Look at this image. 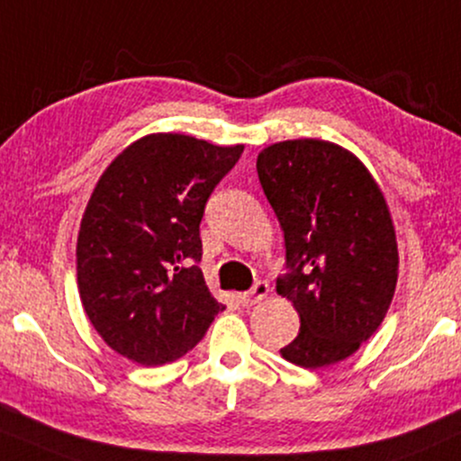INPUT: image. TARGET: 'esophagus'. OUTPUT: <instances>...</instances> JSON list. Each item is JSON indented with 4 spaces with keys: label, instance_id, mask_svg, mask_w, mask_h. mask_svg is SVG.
<instances>
[{
    "label": "esophagus",
    "instance_id": "34e87169",
    "mask_svg": "<svg viewBox=\"0 0 461 461\" xmlns=\"http://www.w3.org/2000/svg\"><path fill=\"white\" fill-rule=\"evenodd\" d=\"M268 292H270L268 284H266V281H258V284H255L249 292L238 294V301H240V304H245V307H251V304L262 301V298H264Z\"/></svg>",
    "mask_w": 461,
    "mask_h": 461
}]
</instances>
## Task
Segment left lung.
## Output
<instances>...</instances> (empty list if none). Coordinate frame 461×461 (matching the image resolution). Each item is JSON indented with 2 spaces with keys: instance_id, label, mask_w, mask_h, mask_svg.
I'll return each instance as SVG.
<instances>
[{
  "instance_id": "8db88e82",
  "label": "left lung",
  "mask_w": 461,
  "mask_h": 461,
  "mask_svg": "<svg viewBox=\"0 0 461 461\" xmlns=\"http://www.w3.org/2000/svg\"><path fill=\"white\" fill-rule=\"evenodd\" d=\"M258 176L285 238L276 292L301 315L281 357L304 369L339 363L367 341L397 285L395 227L360 160L321 140L264 148Z\"/></svg>"
}]
</instances>
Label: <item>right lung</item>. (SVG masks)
<instances>
[{"label":"right lung","mask_w":461,"mask_h":461,"mask_svg":"<svg viewBox=\"0 0 461 461\" xmlns=\"http://www.w3.org/2000/svg\"><path fill=\"white\" fill-rule=\"evenodd\" d=\"M245 146L157 132L131 143L94 188L77 238V284L104 343L157 367L195 348L223 304L210 294L199 223Z\"/></svg>","instance_id":"add662e5"}]
</instances>
